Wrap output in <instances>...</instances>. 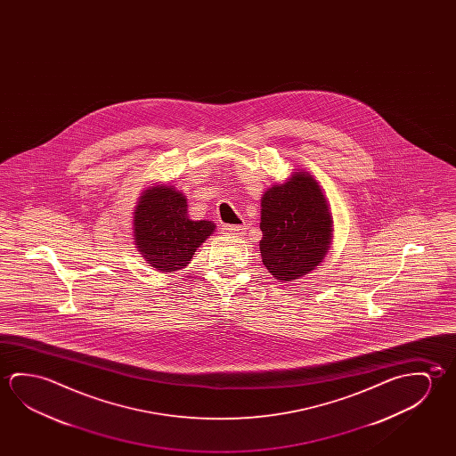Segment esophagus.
Listing matches in <instances>:
<instances>
[{"instance_id":"1","label":"esophagus","mask_w":456,"mask_h":456,"mask_svg":"<svg viewBox=\"0 0 456 456\" xmlns=\"http://www.w3.org/2000/svg\"><path fill=\"white\" fill-rule=\"evenodd\" d=\"M245 231H247V225L225 224L224 227H223V232L227 233V235H232V237H243Z\"/></svg>"}]
</instances>
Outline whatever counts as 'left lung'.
<instances>
[{
    "mask_svg": "<svg viewBox=\"0 0 456 456\" xmlns=\"http://www.w3.org/2000/svg\"><path fill=\"white\" fill-rule=\"evenodd\" d=\"M262 262L280 281H294L316 269L332 245V215L318 181L292 172L261 199Z\"/></svg>",
    "mask_w": 456,
    "mask_h": 456,
    "instance_id": "left-lung-1",
    "label": "left lung"
}]
</instances>
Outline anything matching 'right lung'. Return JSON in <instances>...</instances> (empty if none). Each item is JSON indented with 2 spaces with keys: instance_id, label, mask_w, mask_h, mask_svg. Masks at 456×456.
<instances>
[{
  "instance_id": "1",
  "label": "right lung",
  "mask_w": 456,
  "mask_h": 456,
  "mask_svg": "<svg viewBox=\"0 0 456 456\" xmlns=\"http://www.w3.org/2000/svg\"><path fill=\"white\" fill-rule=\"evenodd\" d=\"M215 229L213 221L189 219L186 195L170 184L146 187L134 209V245L162 273L186 269Z\"/></svg>"
}]
</instances>
